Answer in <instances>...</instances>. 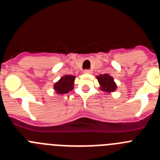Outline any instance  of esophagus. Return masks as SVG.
I'll return each instance as SVG.
<instances>
[{
  "mask_svg": "<svg viewBox=\"0 0 160 160\" xmlns=\"http://www.w3.org/2000/svg\"><path fill=\"white\" fill-rule=\"evenodd\" d=\"M85 73H92V71L90 70H84Z\"/></svg>",
  "mask_w": 160,
  "mask_h": 160,
  "instance_id": "obj_1",
  "label": "esophagus"
}]
</instances>
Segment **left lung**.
<instances>
[{"mask_svg": "<svg viewBox=\"0 0 160 160\" xmlns=\"http://www.w3.org/2000/svg\"><path fill=\"white\" fill-rule=\"evenodd\" d=\"M96 78L98 79V83L100 85V90H102L104 92L111 93L114 92L117 89L116 83L114 82V78L108 73L105 74H100L99 76H97Z\"/></svg>", "mask_w": 160, "mask_h": 160, "instance_id": "1", "label": "left lung"}]
</instances>
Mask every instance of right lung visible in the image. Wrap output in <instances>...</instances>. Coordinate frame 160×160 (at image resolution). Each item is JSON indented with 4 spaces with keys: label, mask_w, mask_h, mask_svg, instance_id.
I'll use <instances>...</instances> for the list:
<instances>
[{
    "label": "right lung",
    "mask_w": 160,
    "mask_h": 160,
    "mask_svg": "<svg viewBox=\"0 0 160 160\" xmlns=\"http://www.w3.org/2000/svg\"><path fill=\"white\" fill-rule=\"evenodd\" d=\"M75 76L65 75L53 85V89L58 94H67L73 89Z\"/></svg>",
    "instance_id": "obj_1"
}]
</instances>
